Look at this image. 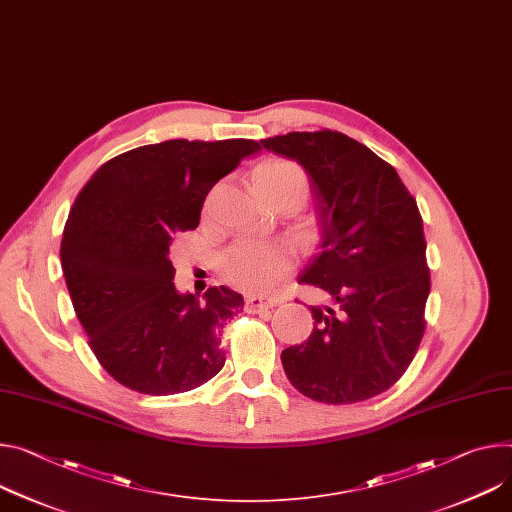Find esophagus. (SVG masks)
Masks as SVG:
<instances>
[{
	"instance_id": "1",
	"label": "esophagus",
	"mask_w": 512,
	"mask_h": 512,
	"mask_svg": "<svg viewBox=\"0 0 512 512\" xmlns=\"http://www.w3.org/2000/svg\"><path fill=\"white\" fill-rule=\"evenodd\" d=\"M282 300L280 298H269V296H249L247 298V308L251 312H261V310H267V308H273L280 304Z\"/></svg>"
}]
</instances>
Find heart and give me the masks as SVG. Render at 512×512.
Returning a JSON list of instances; mask_svg holds the SVG:
<instances>
[{"label": "heart", "instance_id": "b5f03b06", "mask_svg": "<svg viewBox=\"0 0 512 512\" xmlns=\"http://www.w3.org/2000/svg\"><path fill=\"white\" fill-rule=\"evenodd\" d=\"M304 169L288 159H269L255 171V188L267 200L290 192L306 194ZM292 267L290 253L277 245L243 241L232 245L220 261L222 277L241 290L265 294L280 284Z\"/></svg>", "mask_w": 512, "mask_h": 512}]
</instances>
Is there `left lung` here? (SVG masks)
<instances>
[{
  "label": "left lung",
  "instance_id": "1",
  "mask_svg": "<svg viewBox=\"0 0 512 512\" xmlns=\"http://www.w3.org/2000/svg\"><path fill=\"white\" fill-rule=\"evenodd\" d=\"M261 147L310 177L320 247L298 282L333 302L310 306L314 331L282 351L286 376L316 402L374 398L402 378L427 324L431 275L416 200L390 163L343 132H288Z\"/></svg>",
  "mask_w": 512,
  "mask_h": 512
}]
</instances>
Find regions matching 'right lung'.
I'll list each match as a JSON object with an SVG mask.
<instances>
[{
	"mask_svg": "<svg viewBox=\"0 0 512 512\" xmlns=\"http://www.w3.org/2000/svg\"><path fill=\"white\" fill-rule=\"evenodd\" d=\"M261 151L249 138L165 141L104 163L69 212L61 265L89 347L122 386L151 396L212 380L222 324L243 310L226 286L179 294L169 251L194 230L214 183Z\"/></svg>",
	"mask_w": 512,
	"mask_h": 512,
	"instance_id": "right-lung-1",
	"label": "right lung"
}]
</instances>
